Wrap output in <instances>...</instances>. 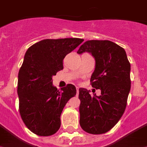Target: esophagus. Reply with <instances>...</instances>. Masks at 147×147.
<instances>
[{"label":"esophagus","instance_id":"esophagus-1","mask_svg":"<svg viewBox=\"0 0 147 147\" xmlns=\"http://www.w3.org/2000/svg\"><path fill=\"white\" fill-rule=\"evenodd\" d=\"M76 90H77V95H78V94H79V88H76Z\"/></svg>","mask_w":147,"mask_h":147}]
</instances>
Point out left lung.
<instances>
[{
  "mask_svg": "<svg viewBox=\"0 0 147 147\" xmlns=\"http://www.w3.org/2000/svg\"><path fill=\"white\" fill-rule=\"evenodd\" d=\"M84 52L95 59L90 82L101 95L91 96L90 90L79 88V123L84 131L101 134L112 129L125 112L131 90V64L125 50L110 40H88L77 53Z\"/></svg>",
  "mask_w": 147,
  "mask_h": 147,
  "instance_id": "obj_1",
  "label": "left lung"
}]
</instances>
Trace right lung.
I'll return each instance as SVG.
<instances>
[{"label": "right lung", "mask_w": 147, "mask_h": 147, "mask_svg": "<svg viewBox=\"0 0 147 147\" xmlns=\"http://www.w3.org/2000/svg\"><path fill=\"white\" fill-rule=\"evenodd\" d=\"M83 39H45L27 50L18 75L19 108L26 127L39 136H51L59 130L65 104L76 94L69 84L59 91L52 78L63 69V60Z\"/></svg>", "instance_id": "right-lung-1"}]
</instances>
